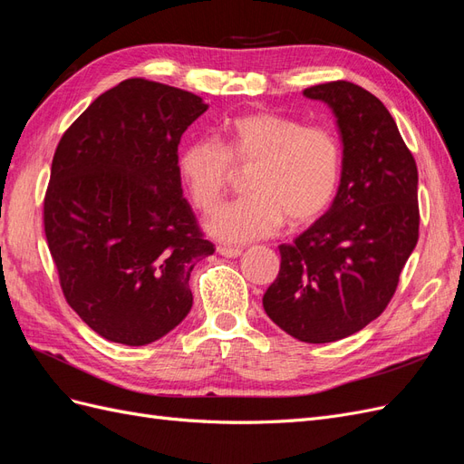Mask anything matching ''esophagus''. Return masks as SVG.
I'll return each mask as SVG.
<instances>
[{
  "label": "esophagus",
  "mask_w": 464,
  "mask_h": 464,
  "mask_svg": "<svg viewBox=\"0 0 464 464\" xmlns=\"http://www.w3.org/2000/svg\"><path fill=\"white\" fill-rule=\"evenodd\" d=\"M217 251H218V254H220L222 257H227V259H236V257L242 256V249L228 247V246H218Z\"/></svg>",
  "instance_id": "obj_1"
}]
</instances>
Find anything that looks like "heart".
<instances>
[{
  "mask_svg": "<svg viewBox=\"0 0 464 464\" xmlns=\"http://www.w3.org/2000/svg\"><path fill=\"white\" fill-rule=\"evenodd\" d=\"M222 145L199 139L179 154V176L195 207L208 210L227 191L234 168L251 170L247 198L224 203L205 230L227 244L275 234L286 218L302 227L321 217L341 181L343 152L333 131L273 111H251L222 125Z\"/></svg>",
  "mask_w": 464,
  "mask_h": 464,
  "instance_id": "obj_1",
  "label": "heart"
}]
</instances>
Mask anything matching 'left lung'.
Wrapping results in <instances>:
<instances>
[{
    "instance_id": "8db88e82",
    "label": "left lung",
    "mask_w": 464,
    "mask_h": 464,
    "mask_svg": "<svg viewBox=\"0 0 464 464\" xmlns=\"http://www.w3.org/2000/svg\"><path fill=\"white\" fill-rule=\"evenodd\" d=\"M325 102L343 143L334 199L294 244L278 246L280 271L265 314L302 343L346 339L382 315L418 242V170L377 96L348 81L304 91Z\"/></svg>"
}]
</instances>
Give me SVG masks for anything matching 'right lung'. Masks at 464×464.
I'll return each mask as SVG.
<instances>
[{
	"label": "right lung",
	"mask_w": 464,
	"mask_h": 464,
	"mask_svg": "<svg viewBox=\"0 0 464 464\" xmlns=\"http://www.w3.org/2000/svg\"><path fill=\"white\" fill-rule=\"evenodd\" d=\"M203 98L147 79L106 91L55 149L44 230L67 304L106 341L143 346L191 310L215 254L181 191L179 139Z\"/></svg>",
	"instance_id": "add662e5"
}]
</instances>
